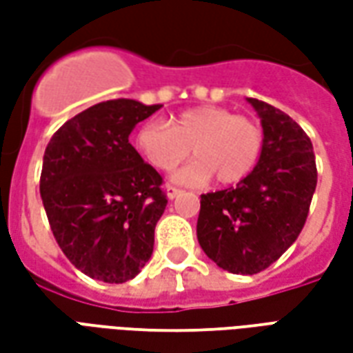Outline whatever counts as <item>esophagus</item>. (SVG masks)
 I'll list each match as a JSON object with an SVG mask.
<instances>
[{
    "mask_svg": "<svg viewBox=\"0 0 353 353\" xmlns=\"http://www.w3.org/2000/svg\"><path fill=\"white\" fill-rule=\"evenodd\" d=\"M164 191H166V196H168L170 200L172 199H176L177 194H179V189H176V187H172V185H166V189H164Z\"/></svg>",
    "mask_w": 353,
    "mask_h": 353,
    "instance_id": "obj_1",
    "label": "esophagus"
}]
</instances>
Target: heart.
Listing matches in <instances>:
<instances>
[{"instance_id": "obj_1", "label": "heart", "mask_w": 353, "mask_h": 353, "mask_svg": "<svg viewBox=\"0 0 353 353\" xmlns=\"http://www.w3.org/2000/svg\"><path fill=\"white\" fill-rule=\"evenodd\" d=\"M136 149L153 168L172 172L192 154L196 159L172 177L176 183L236 185L257 168L265 151L259 121L219 105H199L172 117L168 124L149 121L136 132Z\"/></svg>"}]
</instances>
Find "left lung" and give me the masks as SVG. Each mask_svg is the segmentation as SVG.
<instances>
[{"label":"left lung","mask_w":353,"mask_h":353,"mask_svg":"<svg viewBox=\"0 0 353 353\" xmlns=\"http://www.w3.org/2000/svg\"><path fill=\"white\" fill-rule=\"evenodd\" d=\"M261 117L265 151L236 187L200 196L196 236L215 265L232 274H257L301 234L318 183L306 132L280 109L248 98Z\"/></svg>","instance_id":"8db88e82"}]
</instances>
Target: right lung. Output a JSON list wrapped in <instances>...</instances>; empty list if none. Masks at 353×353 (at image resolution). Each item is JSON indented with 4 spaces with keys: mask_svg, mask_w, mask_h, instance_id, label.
<instances>
[{
    "mask_svg": "<svg viewBox=\"0 0 353 353\" xmlns=\"http://www.w3.org/2000/svg\"><path fill=\"white\" fill-rule=\"evenodd\" d=\"M162 105L108 100L64 123L43 157V206L60 250L94 280L124 283L151 259L168 204L162 177L130 145L134 126Z\"/></svg>",
    "mask_w": 353,
    "mask_h": 353,
    "instance_id": "add662e5",
    "label": "right lung"
}]
</instances>
